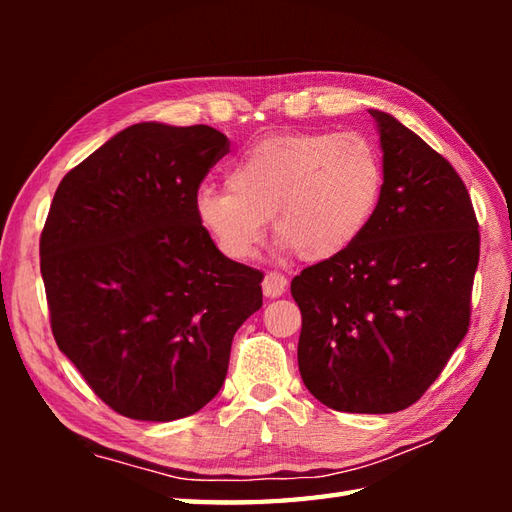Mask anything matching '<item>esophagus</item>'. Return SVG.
<instances>
[{"label":"esophagus","instance_id":"obj_1","mask_svg":"<svg viewBox=\"0 0 512 512\" xmlns=\"http://www.w3.org/2000/svg\"><path fill=\"white\" fill-rule=\"evenodd\" d=\"M262 288H264V295L270 299L281 297L288 288V279L279 273H268L262 281Z\"/></svg>","mask_w":512,"mask_h":512}]
</instances>
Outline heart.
Segmentation results:
<instances>
[{
	"label": "heart",
	"mask_w": 512,
	"mask_h": 512,
	"mask_svg": "<svg viewBox=\"0 0 512 512\" xmlns=\"http://www.w3.org/2000/svg\"><path fill=\"white\" fill-rule=\"evenodd\" d=\"M378 151L358 134H277L226 171V187H202L195 215L235 262L257 253L273 217L275 237L306 262H328L367 231L383 191Z\"/></svg>",
	"instance_id": "obj_1"
}]
</instances>
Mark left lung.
<instances>
[{"label": "left lung", "mask_w": 512, "mask_h": 512, "mask_svg": "<svg viewBox=\"0 0 512 512\" xmlns=\"http://www.w3.org/2000/svg\"><path fill=\"white\" fill-rule=\"evenodd\" d=\"M383 191L361 239L301 270L299 372L325 407L394 413L413 405L469 332L480 231L458 171L394 116L369 110Z\"/></svg>", "instance_id": "obj_1"}]
</instances>
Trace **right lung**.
<instances>
[{"mask_svg":"<svg viewBox=\"0 0 512 512\" xmlns=\"http://www.w3.org/2000/svg\"><path fill=\"white\" fill-rule=\"evenodd\" d=\"M228 154L209 125L138 123L65 173L41 231L59 350L121 416L169 422L220 391L262 270L224 257L195 215Z\"/></svg>","mask_w":512,"mask_h":512,"instance_id":"add662e5","label":"right lung"}]
</instances>
